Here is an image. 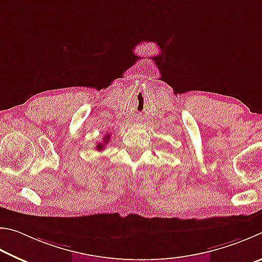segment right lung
I'll list each match as a JSON object with an SVG mask.
<instances>
[{
	"label": "right lung",
	"mask_w": 262,
	"mask_h": 262,
	"mask_svg": "<svg viewBox=\"0 0 262 262\" xmlns=\"http://www.w3.org/2000/svg\"><path fill=\"white\" fill-rule=\"evenodd\" d=\"M109 138H110V136H109V135L105 136L104 138H103V144H102V143H100V144L96 145V149H98V150H102V149L104 148V145L107 144L108 141H109Z\"/></svg>",
	"instance_id": "right-lung-1"
}]
</instances>
